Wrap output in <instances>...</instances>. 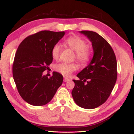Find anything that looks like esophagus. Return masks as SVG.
Here are the masks:
<instances>
[{
    "mask_svg": "<svg viewBox=\"0 0 134 134\" xmlns=\"http://www.w3.org/2000/svg\"><path fill=\"white\" fill-rule=\"evenodd\" d=\"M68 80H69V79L66 78V77H64V79H63V82H66L68 81Z\"/></svg>",
    "mask_w": 134,
    "mask_h": 134,
    "instance_id": "1",
    "label": "esophagus"
}]
</instances>
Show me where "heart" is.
Here are the masks:
<instances>
[{
	"label": "heart",
	"mask_w": 134,
	"mask_h": 134,
	"mask_svg": "<svg viewBox=\"0 0 134 134\" xmlns=\"http://www.w3.org/2000/svg\"><path fill=\"white\" fill-rule=\"evenodd\" d=\"M65 44L75 51L76 58L82 65L88 63L91 58V51L87 46V42L83 38L77 35L69 36L64 41ZM61 52V47L59 44H55L51 49V55L54 59H58ZM78 66L76 63H58L55 66V69L64 76H70L71 73L77 69Z\"/></svg>",
	"instance_id": "b5f03b06"
}]
</instances>
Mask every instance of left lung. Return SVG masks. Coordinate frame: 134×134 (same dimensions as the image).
Masks as SVG:
<instances>
[{
	"instance_id": "1",
	"label": "left lung",
	"mask_w": 134,
	"mask_h": 134,
	"mask_svg": "<svg viewBox=\"0 0 134 134\" xmlns=\"http://www.w3.org/2000/svg\"><path fill=\"white\" fill-rule=\"evenodd\" d=\"M92 43L94 55L90 63L73 80L72 93L74 101L80 107L92 109L104 104L110 95L117 79V62L110 44L94 32L80 31Z\"/></svg>"
}]
</instances>
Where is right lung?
I'll use <instances>...</instances> for the list:
<instances>
[{"label": "right lung", "instance_id": "add662e5", "mask_svg": "<svg viewBox=\"0 0 134 134\" xmlns=\"http://www.w3.org/2000/svg\"><path fill=\"white\" fill-rule=\"evenodd\" d=\"M64 32L40 31L29 35L20 44L13 63V76L21 98L32 105L50 102L63 82V76L53 72L48 77L43 72L52 62L51 49Z\"/></svg>", "mask_w": 134, "mask_h": 134}]
</instances>
